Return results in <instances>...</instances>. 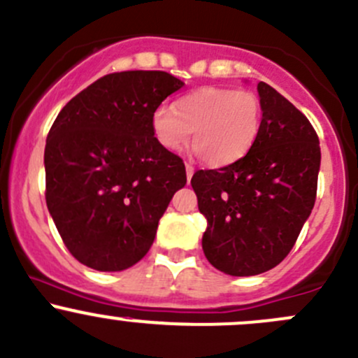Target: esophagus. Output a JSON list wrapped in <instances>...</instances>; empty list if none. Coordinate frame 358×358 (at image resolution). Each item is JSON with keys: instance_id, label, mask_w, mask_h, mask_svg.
<instances>
[{"instance_id": "esophagus-1", "label": "esophagus", "mask_w": 358, "mask_h": 358, "mask_svg": "<svg viewBox=\"0 0 358 358\" xmlns=\"http://www.w3.org/2000/svg\"><path fill=\"white\" fill-rule=\"evenodd\" d=\"M185 171H187V180H189V182H190V178H192V175H194V166L187 162V164H185Z\"/></svg>"}]
</instances>
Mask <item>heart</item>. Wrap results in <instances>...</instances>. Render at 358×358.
<instances>
[{
	"mask_svg": "<svg viewBox=\"0 0 358 358\" xmlns=\"http://www.w3.org/2000/svg\"><path fill=\"white\" fill-rule=\"evenodd\" d=\"M259 96L249 90H197L176 102L159 106L152 114L157 142L168 150H182L192 135L194 150L209 166L232 164L255 145L262 128Z\"/></svg>",
	"mask_w": 358,
	"mask_h": 358,
	"instance_id": "heart-1",
	"label": "heart"
}]
</instances>
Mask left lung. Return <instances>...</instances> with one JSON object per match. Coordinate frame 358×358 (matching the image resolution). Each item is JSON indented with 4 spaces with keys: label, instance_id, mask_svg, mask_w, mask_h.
Returning <instances> with one entry per match:
<instances>
[{
    "label": "left lung",
    "instance_id": "obj_1",
    "mask_svg": "<svg viewBox=\"0 0 358 358\" xmlns=\"http://www.w3.org/2000/svg\"><path fill=\"white\" fill-rule=\"evenodd\" d=\"M263 119L239 161L194 173L192 189L208 220L202 251L220 272L258 275L294 246L317 197L320 145L306 115L258 83Z\"/></svg>",
    "mask_w": 358,
    "mask_h": 358
}]
</instances>
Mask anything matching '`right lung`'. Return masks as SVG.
Wrapping results in <instances>:
<instances>
[{
    "mask_svg": "<svg viewBox=\"0 0 358 358\" xmlns=\"http://www.w3.org/2000/svg\"><path fill=\"white\" fill-rule=\"evenodd\" d=\"M183 86L162 71L107 74L69 100L46 138V206L72 256L119 272L149 252L182 157L157 142L152 114Z\"/></svg>",
    "mask_w": 358,
    "mask_h": 358,
    "instance_id": "right-lung-1",
    "label": "right lung"
}]
</instances>
